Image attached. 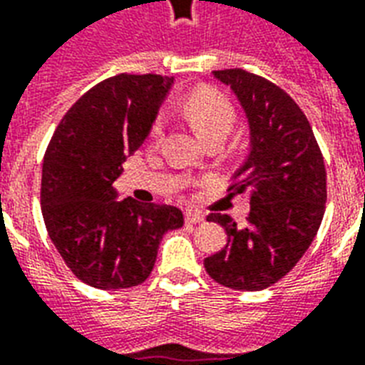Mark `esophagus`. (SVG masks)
<instances>
[{"mask_svg":"<svg viewBox=\"0 0 365 365\" xmlns=\"http://www.w3.org/2000/svg\"><path fill=\"white\" fill-rule=\"evenodd\" d=\"M205 220V214L197 212V210H185V222L187 224H199Z\"/></svg>","mask_w":365,"mask_h":365,"instance_id":"obj_1","label":"esophagus"}]
</instances>
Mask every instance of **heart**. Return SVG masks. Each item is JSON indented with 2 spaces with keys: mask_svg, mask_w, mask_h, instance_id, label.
<instances>
[{
  "mask_svg": "<svg viewBox=\"0 0 365 365\" xmlns=\"http://www.w3.org/2000/svg\"><path fill=\"white\" fill-rule=\"evenodd\" d=\"M182 113L193 126L197 135L207 141L214 135L226 138L235 122V108L226 97L214 90H197L183 97ZM164 122L157 118L151 126V139H158L163 133Z\"/></svg>",
  "mask_w": 365,
  "mask_h": 365,
  "instance_id": "1",
  "label": "heart"
}]
</instances>
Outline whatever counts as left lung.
Wrapping results in <instances>:
<instances>
[{
  "instance_id": "left-lung-1",
  "label": "left lung",
  "mask_w": 365,
  "mask_h": 365,
  "mask_svg": "<svg viewBox=\"0 0 365 365\" xmlns=\"http://www.w3.org/2000/svg\"><path fill=\"white\" fill-rule=\"evenodd\" d=\"M212 76L247 116L249 153L230 189L249 191L250 212L245 226L208 214L226 230L227 245L205 258V268L224 287L262 291L294 268L318 233L327 199L324 157L308 118L282 88L241 68Z\"/></svg>"
}]
</instances>
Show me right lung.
<instances>
[{
    "mask_svg": "<svg viewBox=\"0 0 365 365\" xmlns=\"http://www.w3.org/2000/svg\"><path fill=\"white\" fill-rule=\"evenodd\" d=\"M174 78L118 74L78 99L53 133L41 168V214L55 249L91 287H135L151 275L164 233L183 226L170 205L118 199L122 164L138 151Z\"/></svg>",
    "mask_w": 365,
    "mask_h": 365,
    "instance_id": "add662e5",
    "label": "right lung"
}]
</instances>
